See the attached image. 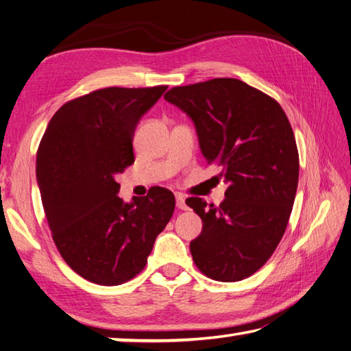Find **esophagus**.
I'll list each match as a JSON object with an SVG mask.
<instances>
[{"label":"esophagus","mask_w":351,"mask_h":351,"mask_svg":"<svg viewBox=\"0 0 351 351\" xmlns=\"http://www.w3.org/2000/svg\"><path fill=\"white\" fill-rule=\"evenodd\" d=\"M184 199H186V198H184L183 194H176V206H177L180 210H186V209H188V206H186Z\"/></svg>","instance_id":"obj_1"}]
</instances>
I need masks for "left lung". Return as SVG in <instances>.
Masks as SVG:
<instances>
[{"label": "left lung", "mask_w": 351, "mask_h": 351, "mask_svg": "<svg viewBox=\"0 0 351 351\" xmlns=\"http://www.w3.org/2000/svg\"><path fill=\"white\" fill-rule=\"evenodd\" d=\"M165 99L192 118L207 163L228 183L219 206L186 199L203 221L192 259L213 280H244L273 256L294 206L300 160L288 117L238 78L176 86Z\"/></svg>", "instance_id": "obj_1"}]
</instances>
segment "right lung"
<instances>
[{
  "instance_id": "add662e5",
  "label": "right lung",
  "mask_w": 351,
  "mask_h": 351,
  "mask_svg": "<svg viewBox=\"0 0 351 351\" xmlns=\"http://www.w3.org/2000/svg\"><path fill=\"white\" fill-rule=\"evenodd\" d=\"M167 88L97 89L63 104L42 136L36 177L48 227L63 261L92 283L138 276L174 213L169 189L154 186L124 203L115 182L134 162L141 117Z\"/></svg>"
}]
</instances>
